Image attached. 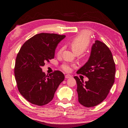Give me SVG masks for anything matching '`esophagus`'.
<instances>
[{"instance_id": "1", "label": "esophagus", "mask_w": 128, "mask_h": 128, "mask_svg": "<svg viewBox=\"0 0 128 128\" xmlns=\"http://www.w3.org/2000/svg\"><path fill=\"white\" fill-rule=\"evenodd\" d=\"M72 76L70 74H66L65 76V77H66V78H71Z\"/></svg>"}]
</instances>
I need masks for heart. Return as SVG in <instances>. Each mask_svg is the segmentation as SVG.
<instances>
[{
    "label": "heart",
    "instance_id": "obj_1",
    "mask_svg": "<svg viewBox=\"0 0 128 128\" xmlns=\"http://www.w3.org/2000/svg\"><path fill=\"white\" fill-rule=\"evenodd\" d=\"M90 42V33L88 31L81 32L78 36H76L70 41V47L74 54H82L88 48ZM62 51V48L59 49L58 54L60 55ZM72 66L68 64H64L62 65V68L64 71L69 72L71 70Z\"/></svg>",
    "mask_w": 128,
    "mask_h": 128
}]
</instances>
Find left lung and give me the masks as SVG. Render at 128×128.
I'll return each instance as SVG.
<instances>
[{
	"instance_id": "8db88e82",
	"label": "left lung",
	"mask_w": 128,
	"mask_h": 128,
	"mask_svg": "<svg viewBox=\"0 0 128 128\" xmlns=\"http://www.w3.org/2000/svg\"><path fill=\"white\" fill-rule=\"evenodd\" d=\"M116 67L109 48L98 40L92 44L88 61L77 70L86 76L88 81L74 78L77 84L78 102L86 107H94L104 100L114 82Z\"/></svg>"
}]
</instances>
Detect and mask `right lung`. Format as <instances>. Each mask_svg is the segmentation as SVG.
Returning a JSON list of instances; mask_svg holds the SVG:
<instances>
[{
  "instance_id": "right-lung-1",
  "label": "right lung",
  "mask_w": 128,
  "mask_h": 128,
  "mask_svg": "<svg viewBox=\"0 0 128 128\" xmlns=\"http://www.w3.org/2000/svg\"><path fill=\"white\" fill-rule=\"evenodd\" d=\"M65 37L53 33L36 34L24 43L17 54L14 66L17 88L30 103L40 106L48 104L64 81L60 71L47 76L41 68L54 59L58 43Z\"/></svg>"
}]
</instances>
